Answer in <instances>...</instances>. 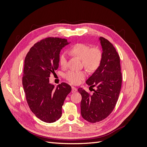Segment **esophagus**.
<instances>
[{
    "mask_svg": "<svg viewBox=\"0 0 147 147\" xmlns=\"http://www.w3.org/2000/svg\"><path fill=\"white\" fill-rule=\"evenodd\" d=\"M77 91V88H75V87H74V86H72V93L75 92Z\"/></svg>",
    "mask_w": 147,
    "mask_h": 147,
    "instance_id": "obj_1",
    "label": "esophagus"
}]
</instances>
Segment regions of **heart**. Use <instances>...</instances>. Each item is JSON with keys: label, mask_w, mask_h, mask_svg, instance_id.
I'll return each instance as SVG.
<instances>
[{"label": "heart", "mask_w": 147, "mask_h": 147, "mask_svg": "<svg viewBox=\"0 0 147 147\" xmlns=\"http://www.w3.org/2000/svg\"><path fill=\"white\" fill-rule=\"evenodd\" d=\"M70 53L82 59L83 65L88 70H94L100 64L102 54L98 48H92L84 43H77L70 49ZM59 64L63 68L67 66V56L64 53L59 56ZM86 77L84 71L69 70L65 75V78L70 83L78 84Z\"/></svg>", "instance_id": "obj_1"}]
</instances>
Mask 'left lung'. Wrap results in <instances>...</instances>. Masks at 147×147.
I'll return each mask as SVG.
<instances>
[{"label":"left lung","mask_w":147,"mask_h":147,"mask_svg":"<svg viewBox=\"0 0 147 147\" xmlns=\"http://www.w3.org/2000/svg\"><path fill=\"white\" fill-rule=\"evenodd\" d=\"M102 48L100 65L86 83L96 87L92 95L80 88L82 117L92 123L104 119L112 113L116 105L121 90L122 74L119 56L116 49L109 40L100 37Z\"/></svg>","instance_id":"left-lung-1"}]
</instances>
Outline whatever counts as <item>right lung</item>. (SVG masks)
Returning a JSON list of instances; mask_svg holds the SVG:
<instances>
[{"label":"right lung","mask_w":147,"mask_h":147,"mask_svg":"<svg viewBox=\"0 0 147 147\" xmlns=\"http://www.w3.org/2000/svg\"><path fill=\"white\" fill-rule=\"evenodd\" d=\"M66 39L48 37L34 44L24 59L23 86L33 113L42 121L53 123L62 116V106L72 88L61 83L56 88L49 77L59 67L61 50Z\"/></svg>","instance_id":"obj_1"}]
</instances>
